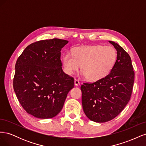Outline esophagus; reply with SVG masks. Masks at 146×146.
<instances>
[{
  "label": "esophagus",
  "mask_w": 146,
  "mask_h": 146,
  "mask_svg": "<svg viewBox=\"0 0 146 146\" xmlns=\"http://www.w3.org/2000/svg\"><path fill=\"white\" fill-rule=\"evenodd\" d=\"M74 84H75V85H76V86H78L79 85H80V82H79V81L78 80H77V79H75V80H74Z\"/></svg>",
  "instance_id": "esophagus-1"
}]
</instances>
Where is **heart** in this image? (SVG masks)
I'll return each mask as SVG.
<instances>
[{"label":"heart","mask_w":146,"mask_h":146,"mask_svg":"<svg viewBox=\"0 0 146 146\" xmlns=\"http://www.w3.org/2000/svg\"><path fill=\"white\" fill-rule=\"evenodd\" d=\"M117 60V52L111 46L96 45L78 47L73 54L66 53L63 56L64 71L72 75L80 69L90 81H97L105 77L113 68Z\"/></svg>","instance_id":"heart-1"}]
</instances>
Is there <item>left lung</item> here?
Here are the masks:
<instances>
[{
  "label": "left lung",
  "mask_w": 146,
  "mask_h": 146,
  "mask_svg": "<svg viewBox=\"0 0 146 146\" xmlns=\"http://www.w3.org/2000/svg\"><path fill=\"white\" fill-rule=\"evenodd\" d=\"M117 50V60L107 76L81 86L84 113L90 120H112L129 102L133 90L135 72L130 55L118 44L109 41Z\"/></svg>",
  "instance_id": "left-lung-1"
}]
</instances>
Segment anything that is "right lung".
<instances>
[{"label": "right lung", "instance_id": "add662e5", "mask_svg": "<svg viewBox=\"0 0 146 146\" xmlns=\"http://www.w3.org/2000/svg\"><path fill=\"white\" fill-rule=\"evenodd\" d=\"M68 42L57 38L36 41L16 61L13 88L22 107L35 117L56 116L74 86V78L61 68V50Z\"/></svg>", "mask_w": 146, "mask_h": 146}]
</instances>
